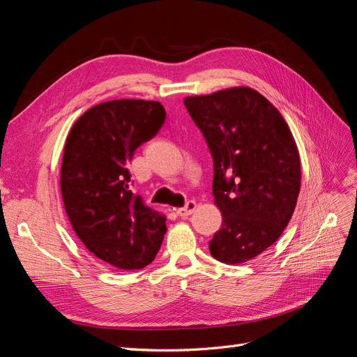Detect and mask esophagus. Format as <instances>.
I'll list each match as a JSON object with an SVG mask.
<instances>
[{"label":"esophagus","mask_w":357,"mask_h":357,"mask_svg":"<svg viewBox=\"0 0 357 357\" xmlns=\"http://www.w3.org/2000/svg\"><path fill=\"white\" fill-rule=\"evenodd\" d=\"M197 208V202L195 201H188L185 207H181L177 210V214L181 215V218H188V215H190L193 211H195Z\"/></svg>","instance_id":"esophagus-1"}]
</instances>
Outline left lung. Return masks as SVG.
<instances>
[{"mask_svg":"<svg viewBox=\"0 0 357 357\" xmlns=\"http://www.w3.org/2000/svg\"><path fill=\"white\" fill-rule=\"evenodd\" d=\"M183 102L213 158V195L223 219L210 252L225 264L250 261L278 240L295 211L301 188L295 139L275 107L250 88Z\"/></svg>","mask_w":357,"mask_h":357,"instance_id":"left-lung-1","label":"left lung"}]
</instances>
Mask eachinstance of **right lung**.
<instances>
[{
    "instance_id": "1",
    "label": "right lung",
    "mask_w": 357,
    "mask_h": 357,
    "mask_svg": "<svg viewBox=\"0 0 357 357\" xmlns=\"http://www.w3.org/2000/svg\"><path fill=\"white\" fill-rule=\"evenodd\" d=\"M165 116L158 101H107L79 117L67 138L61 167L67 215L86 248L119 269L149 265L167 232L164 215L132 193L128 168Z\"/></svg>"
}]
</instances>
